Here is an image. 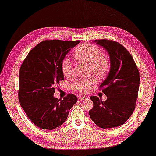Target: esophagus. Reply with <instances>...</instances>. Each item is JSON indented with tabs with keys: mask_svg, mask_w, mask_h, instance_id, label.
<instances>
[{
	"mask_svg": "<svg viewBox=\"0 0 156 156\" xmlns=\"http://www.w3.org/2000/svg\"><path fill=\"white\" fill-rule=\"evenodd\" d=\"M87 99H88V97L85 96V95H82V96H80V98H79V100H85Z\"/></svg>",
	"mask_w": 156,
	"mask_h": 156,
	"instance_id": "esophagus-1",
	"label": "esophagus"
}]
</instances>
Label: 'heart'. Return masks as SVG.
Wrapping results in <instances>:
<instances>
[{
	"label": "heart",
	"instance_id": "1",
	"mask_svg": "<svg viewBox=\"0 0 156 156\" xmlns=\"http://www.w3.org/2000/svg\"><path fill=\"white\" fill-rule=\"evenodd\" d=\"M102 51L99 47L90 44H82L74 51L75 58L89 64L90 70L98 76H102L107 73L109 68V61L106 55L101 54ZM63 74L70 77L73 74V65L70 59H63L61 65ZM95 82V79L93 76L76 80L74 86L80 91L86 92Z\"/></svg>",
	"mask_w": 156,
	"mask_h": 156
}]
</instances>
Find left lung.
Here are the masks:
<instances>
[{
    "mask_svg": "<svg viewBox=\"0 0 156 156\" xmlns=\"http://www.w3.org/2000/svg\"><path fill=\"white\" fill-rule=\"evenodd\" d=\"M106 50L109 56L108 75L100 87L107 97L102 101L91 96L93 107L89 112L95 125L106 129L118 127L128 121L135 108L140 87V73L135 61L125 47L108 40L93 41Z\"/></svg>",
    "mask_w": 156,
    "mask_h": 156,
    "instance_id": "obj_1",
    "label": "left lung"
}]
</instances>
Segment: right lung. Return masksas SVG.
Returning a JSON list of instances; mask_svg holds the SVG:
<instances>
[{
    "label": "right lung",
    "instance_id": "1",
    "mask_svg": "<svg viewBox=\"0 0 156 156\" xmlns=\"http://www.w3.org/2000/svg\"><path fill=\"white\" fill-rule=\"evenodd\" d=\"M80 41L44 40L28 53L20 70L19 100L35 126L53 130L63 124L77 98L70 93L58 100L54 96L56 83L64 79L63 59Z\"/></svg>",
    "mask_w": 156,
    "mask_h": 156
}]
</instances>
